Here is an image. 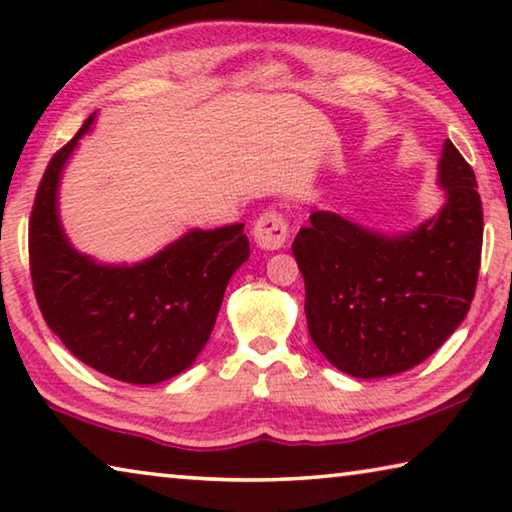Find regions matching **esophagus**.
Returning <instances> with one entry per match:
<instances>
[{
    "label": "esophagus",
    "mask_w": 512,
    "mask_h": 512,
    "mask_svg": "<svg viewBox=\"0 0 512 512\" xmlns=\"http://www.w3.org/2000/svg\"><path fill=\"white\" fill-rule=\"evenodd\" d=\"M253 235L259 248L280 250L284 244H287L289 223L284 219V214H280L277 210H268L255 221Z\"/></svg>",
    "instance_id": "34e87169"
}]
</instances>
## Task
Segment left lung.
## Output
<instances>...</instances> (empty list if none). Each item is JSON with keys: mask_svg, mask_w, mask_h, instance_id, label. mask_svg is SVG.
<instances>
[{"mask_svg": "<svg viewBox=\"0 0 512 512\" xmlns=\"http://www.w3.org/2000/svg\"><path fill=\"white\" fill-rule=\"evenodd\" d=\"M438 185L447 201L406 235H381L314 212L293 239L311 341L352 377L411 370L463 323L481 266L483 207L470 164L445 142Z\"/></svg>", "mask_w": 512, "mask_h": 512, "instance_id": "obj_1", "label": "left lung"}]
</instances>
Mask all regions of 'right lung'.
Masks as SVG:
<instances>
[{"instance_id": "obj_1", "label": "right lung", "mask_w": 512, "mask_h": 512, "mask_svg": "<svg viewBox=\"0 0 512 512\" xmlns=\"http://www.w3.org/2000/svg\"><path fill=\"white\" fill-rule=\"evenodd\" d=\"M94 115L47 164L29 221L38 307L85 366L126 384H158L196 361L210 339L225 287L246 262L244 223L189 230L133 266L97 264L69 244L58 219V183Z\"/></svg>"}]
</instances>
